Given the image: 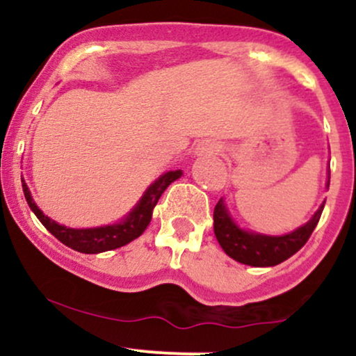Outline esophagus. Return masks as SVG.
Returning <instances> with one entry per match:
<instances>
[{
  "instance_id": "34e87169",
  "label": "esophagus",
  "mask_w": 356,
  "mask_h": 356,
  "mask_svg": "<svg viewBox=\"0 0 356 356\" xmlns=\"http://www.w3.org/2000/svg\"><path fill=\"white\" fill-rule=\"evenodd\" d=\"M219 152H220V145L212 140H204L197 145V149H195V154L201 155V157H209V155H216Z\"/></svg>"
}]
</instances>
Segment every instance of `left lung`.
Returning a JSON list of instances; mask_svg holds the SVG:
<instances>
[{
    "label": "left lung",
    "mask_w": 356,
    "mask_h": 356,
    "mask_svg": "<svg viewBox=\"0 0 356 356\" xmlns=\"http://www.w3.org/2000/svg\"><path fill=\"white\" fill-rule=\"evenodd\" d=\"M328 186L330 177L326 182V189ZM323 207H325V201L308 222L293 232L283 236H269L241 227L227 209L226 201L220 197L214 207V234L224 252L238 263L256 268L276 266L305 246L321 218Z\"/></svg>",
    "instance_id": "left-lung-1"
}]
</instances>
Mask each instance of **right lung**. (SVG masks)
Instances as JSON below:
<instances>
[{"label":"right lung","mask_w":356,"mask_h":356,"mask_svg":"<svg viewBox=\"0 0 356 356\" xmlns=\"http://www.w3.org/2000/svg\"><path fill=\"white\" fill-rule=\"evenodd\" d=\"M182 175V170H169L162 174L161 177L147 187V191L138 199V202L134 206V209L125 216L124 219L118 220L115 224L99 227H87V229H75V227H67L63 224H58L56 220L48 218L43 214V211L36 206V202L31 197V192L28 189L26 182L22 179V186L24 197H26L28 206L35 212L40 222L47 227L48 231L55 236L56 239L61 241L65 246L75 249L85 254H99V252L112 251V249L122 248L125 244L132 243L137 239L149 226L152 219V211L155 204L159 202L161 195L174 181H177Z\"/></svg>","instance_id":"right-lung-1"}]
</instances>
